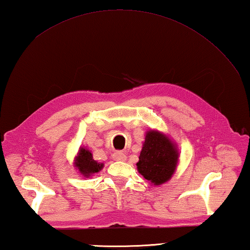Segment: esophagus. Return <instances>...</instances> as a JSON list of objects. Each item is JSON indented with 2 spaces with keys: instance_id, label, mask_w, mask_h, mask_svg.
Segmentation results:
<instances>
[{
  "instance_id": "34e87169",
  "label": "esophagus",
  "mask_w": 250,
  "mask_h": 250,
  "mask_svg": "<svg viewBox=\"0 0 250 250\" xmlns=\"http://www.w3.org/2000/svg\"><path fill=\"white\" fill-rule=\"evenodd\" d=\"M125 155L122 151H116L113 155V159L116 161H125Z\"/></svg>"
}]
</instances>
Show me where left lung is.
Wrapping results in <instances>:
<instances>
[{
    "mask_svg": "<svg viewBox=\"0 0 250 250\" xmlns=\"http://www.w3.org/2000/svg\"><path fill=\"white\" fill-rule=\"evenodd\" d=\"M179 161L177 144L163 132H146L136 163L137 171L153 186H161L172 178Z\"/></svg>",
    "mask_w": 250,
    "mask_h": 250,
    "instance_id": "obj_1",
    "label": "left lung"
}]
</instances>
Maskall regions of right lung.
I'll return each instance as SVG.
<instances>
[{
  "mask_svg": "<svg viewBox=\"0 0 250 250\" xmlns=\"http://www.w3.org/2000/svg\"><path fill=\"white\" fill-rule=\"evenodd\" d=\"M74 167H76L78 173H81L83 177L89 178L93 174L99 173L103 168L104 163L95 161L92 152L87 147H79L75 160H74Z\"/></svg>",
  "mask_w": 250,
  "mask_h": 250,
  "instance_id": "add662e5",
  "label": "right lung"
}]
</instances>
